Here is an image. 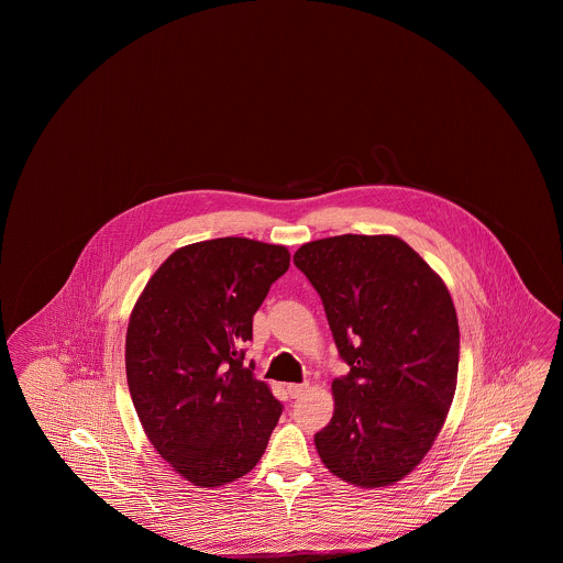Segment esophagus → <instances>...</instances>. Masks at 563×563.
I'll use <instances>...</instances> for the list:
<instances>
[{
	"mask_svg": "<svg viewBox=\"0 0 563 563\" xmlns=\"http://www.w3.org/2000/svg\"><path fill=\"white\" fill-rule=\"evenodd\" d=\"M306 388H308L306 382H303V384H287V395H289L291 399H297V397H301V395L306 393Z\"/></svg>",
	"mask_w": 563,
	"mask_h": 563,
	"instance_id": "1",
	"label": "esophagus"
}]
</instances>
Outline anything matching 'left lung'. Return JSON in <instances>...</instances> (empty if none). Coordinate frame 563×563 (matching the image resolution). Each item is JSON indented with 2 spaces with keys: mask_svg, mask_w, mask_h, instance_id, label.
<instances>
[{
  "mask_svg": "<svg viewBox=\"0 0 563 563\" xmlns=\"http://www.w3.org/2000/svg\"><path fill=\"white\" fill-rule=\"evenodd\" d=\"M294 264L321 295L349 375L331 384L335 411L314 434L324 466L382 487L429 452L454 399L460 331L448 287L397 236L308 242Z\"/></svg>",
  "mask_w": 563,
  "mask_h": 563,
  "instance_id": "8db88e82",
  "label": "left lung"
}]
</instances>
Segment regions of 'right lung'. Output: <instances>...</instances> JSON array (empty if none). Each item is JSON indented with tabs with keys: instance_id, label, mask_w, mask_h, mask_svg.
Here are the masks:
<instances>
[{
	"instance_id": "add662e5",
	"label": "right lung",
	"mask_w": 563,
	"mask_h": 563,
	"mask_svg": "<svg viewBox=\"0 0 563 563\" xmlns=\"http://www.w3.org/2000/svg\"><path fill=\"white\" fill-rule=\"evenodd\" d=\"M289 251L214 239L175 251L145 285L126 331V377L156 452L189 483L217 487L266 452L283 402L244 363L253 314Z\"/></svg>"
}]
</instances>
